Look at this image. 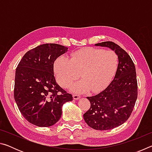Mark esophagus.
<instances>
[{
	"label": "esophagus",
	"instance_id": "obj_1",
	"mask_svg": "<svg viewBox=\"0 0 152 152\" xmlns=\"http://www.w3.org/2000/svg\"><path fill=\"white\" fill-rule=\"evenodd\" d=\"M73 97H74V100H78V99H80V98L81 97V96H80V95L78 94H73Z\"/></svg>",
	"mask_w": 152,
	"mask_h": 152
}]
</instances>
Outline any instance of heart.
Masks as SVG:
<instances>
[{"instance_id":"obj_1","label":"heart","mask_w":152,"mask_h":152,"mask_svg":"<svg viewBox=\"0 0 152 152\" xmlns=\"http://www.w3.org/2000/svg\"><path fill=\"white\" fill-rule=\"evenodd\" d=\"M118 65L116 53L111 50L85 48L72 53L70 58L61 56L56 59L53 70L61 86L68 88L78 79L82 80L72 87L74 92H96L104 88L114 76Z\"/></svg>"}]
</instances>
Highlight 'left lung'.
Returning a JSON list of instances; mask_svg holds the SVG:
<instances>
[{
	"mask_svg": "<svg viewBox=\"0 0 152 152\" xmlns=\"http://www.w3.org/2000/svg\"><path fill=\"white\" fill-rule=\"evenodd\" d=\"M95 45L115 51L119 64L109 85L99 94L87 97L91 107L83 117L87 125L94 129L109 130L124 123L133 111L137 98L135 67L128 53L114 42H104Z\"/></svg>",
	"mask_w": 152,
	"mask_h": 152,
	"instance_id": "1",
	"label": "left lung"
}]
</instances>
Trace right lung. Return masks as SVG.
I'll use <instances>...</instances> for the list:
<instances>
[{
    "label": "right lung",
    "mask_w": 152,
    "mask_h": 152,
    "mask_svg": "<svg viewBox=\"0 0 152 152\" xmlns=\"http://www.w3.org/2000/svg\"><path fill=\"white\" fill-rule=\"evenodd\" d=\"M68 48L46 43L25 53L15 72L14 98L27 121L38 127H50L60 119L61 107L72 95L56 81L53 64Z\"/></svg>",
    "instance_id": "add662e5"
}]
</instances>
